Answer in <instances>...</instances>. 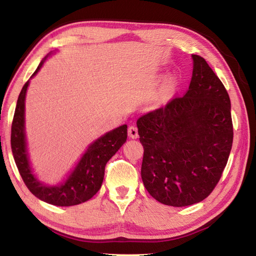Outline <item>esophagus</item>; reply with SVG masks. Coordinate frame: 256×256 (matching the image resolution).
<instances>
[{
    "label": "esophagus",
    "instance_id": "34e87169",
    "mask_svg": "<svg viewBox=\"0 0 256 256\" xmlns=\"http://www.w3.org/2000/svg\"><path fill=\"white\" fill-rule=\"evenodd\" d=\"M128 136L130 138H138V128L132 124V126H130L128 128Z\"/></svg>",
    "mask_w": 256,
    "mask_h": 256
}]
</instances>
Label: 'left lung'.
Instances as JSON below:
<instances>
[{
	"label": "left lung",
	"mask_w": 256,
	"mask_h": 256,
	"mask_svg": "<svg viewBox=\"0 0 256 256\" xmlns=\"http://www.w3.org/2000/svg\"><path fill=\"white\" fill-rule=\"evenodd\" d=\"M189 90L137 120L144 188L166 206H186L214 190L233 142L231 102L203 57L192 55Z\"/></svg>",
	"instance_id": "left-lung-1"
}]
</instances>
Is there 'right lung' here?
<instances>
[{"label": "right lung", "instance_id": "right-lung-1", "mask_svg": "<svg viewBox=\"0 0 256 256\" xmlns=\"http://www.w3.org/2000/svg\"><path fill=\"white\" fill-rule=\"evenodd\" d=\"M44 60L40 62L38 70L32 77L40 70ZM30 84L28 80L20 92L16 108H15L12 129L11 148L15 164L24 181L25 186L32 194L50 204L60 206H76L92 199L100 189L105 166L118 149L126 142L127 124L118 127L104 134L88 147L75 170L72 172L65 184L57 186H46L35 178L28 164L26 154L25 134H24V102L26 90Z\"/></svg>", "mask_w": 256, "mask_h": 256}]
</instances>
